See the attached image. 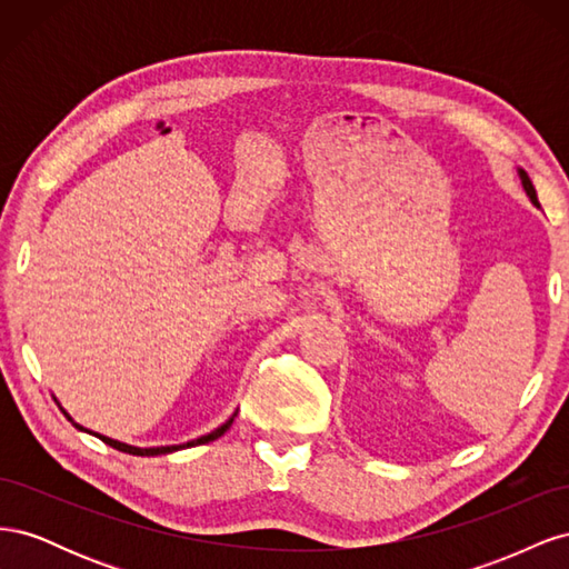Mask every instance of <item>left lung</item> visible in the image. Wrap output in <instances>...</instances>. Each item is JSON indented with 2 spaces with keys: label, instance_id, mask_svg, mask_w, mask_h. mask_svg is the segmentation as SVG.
Here are the masks:
<instances>
[{
  "label": "left lung",
  "instance_id": "left-lung-1",
  "mask_svg": "<svg viewBox=\"0 0 569 569\" xmlns=\"http://www.w3.org/2000/svg\"><path fill=\"white\" fill-rule=\"evenodd\" d=\"M518 176H520V182H522V187H525V192H527L529 201H531L533 206H537V209H541L539 199H537V189H533V184H531V180H529V176H527V170H525V168H518Z\"/></svg>",
  "mask_w": 569,
  "mask_h": 569
}]
</instances>
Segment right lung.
<instances>
[{"label": "right lung", "instance_id": "right-lung-1", "mask_svg": "<svg viewBox=\"0 0 569 569\" xmlns=\"http://www.w3.org/2000/svg\"><path fill=\"white\" fill-rule=\"evenodd\" d=\"M54 401H57V396H54ZM57 406L61 408V412L63 416L73 422V427L76 429H80V432H88V435H92V437H97V439H101L104 443H109L111 449H116V451H123V453H130V456H166V453H176V451H182V449H192V446H199V443H209V441H216L218 437H222L230 429V425L234 422V418H237V410L232 412V416L222 422L220 427H216L213 432H209V435H203V437H197V439H192V441H187V443H173V446H149V449H140V446H132V443H126V441H118V439H111V437H104V435H99V432H92V429H84L82 425H78L71 416H68L66 412V408L57 401Z\"/></svg>", "mask_w": 569, "mask_h": 569}]
</instances>
